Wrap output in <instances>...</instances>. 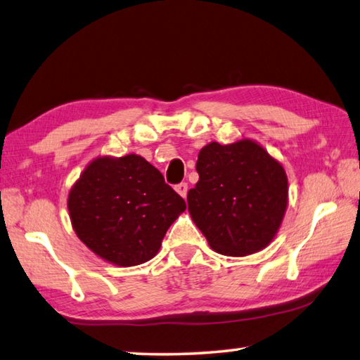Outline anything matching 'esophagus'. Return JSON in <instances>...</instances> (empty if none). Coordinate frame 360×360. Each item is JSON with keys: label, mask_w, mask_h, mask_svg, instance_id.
Returning a JSON list of instances; mask_svg holds the SVG:
<instances>
[{"label": "esophagus", "mask_w": 360, "mask_h": 360, "mask_svg": "<svg viewBox=\"0 0 360 360\" xmlns=\"http://www.w3.org/2000/svg\"><path fill=\"white\" fill-rule=\"evenodd\" d=\"M175 191H177L183 199L186 198V194H188V183L186 181H181V183H179L177 186H175Z\"/></svg>", "instance_id": "obj_1"}]
</instances>
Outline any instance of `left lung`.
I'll use <instances>...</instances> for the list:
<instances>
[{"mask_svg": "<svg viewBox=\"0 0 360 360\" xmlns=\"http://www.w3.org/2000/svg\"><path fill=\"white\" fill-rule=\"evenodd\" d=\"M199 181L188 191V210L210 248L249 255L268 246L281 227L288 181L279 161L250 139L210 142L199 152Z\"/></svg>", "mask_w": 360, "mask_h": 360, "instance_id": "1", "label": "left lung"}]
</instances>
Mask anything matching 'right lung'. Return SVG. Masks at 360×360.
Returning a JSON list of instances; mask_svg holds the SVG:
<instances>
[{
  "label": "right lung",
  "instance_id": "right-lung-1",
  "mask_svg": "<svg viewBox=\"0 0 360 360\" xmlns=\"http://www.w3.org/2000/svg\"><path fill=\"white\" fill-rule=\"evenodd\" d=\"M186 203L139 155L97 158L69 194L78 238L106 262L134 266L157 255Z\"/></svg>",
  "mask_w": 360,
  "mask_h": 360
}]
</instances>
